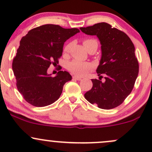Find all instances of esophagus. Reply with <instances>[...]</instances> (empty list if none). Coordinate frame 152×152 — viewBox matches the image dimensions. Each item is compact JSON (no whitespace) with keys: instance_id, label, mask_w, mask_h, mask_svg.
I'll return each instance as SVG.
<instances>
[{"instance_id":"34e87169","label":"esophagus","mask_w":152,"mask_h":152,"mask_svg":"<svg viewBox=\"0 0 152 152\" xmlns=\"http://www.w3.org/2000/svg\"><path fill=\"white\" fill-rule=\"evenodd\" d=\"M73 78H74V79L77 80V81H81V80L82 79V78H81V77H79V76H73Z\"/></svg>"}]
</instances>
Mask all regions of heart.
<instances>
[{
  "label": "heart",
  "instance_id": "obj_1",
  "mask_svg": "<svg viewBox=\"0 0 152 152\" xmlns=\"http://www.w3.org/2000/svg\"><path fill=\"white\" fill-rule=\"evenodd\" d=\"M83 45L85 48L88 51L91 50L94 47H98V43L96 40L92 39V38H88L83 41ZM71 44H68L65 48H64V51L68 52L70 49ZM93 66L91 64L88 62H83L80 61L74 60L72 61L69 62L67 65V68L69 71H71L73 74L77 75L79 76H83L86 75L88 71L92 69Z\"/></svg>",
  "mask_w": 152,
  "mask_h": 152
}]
</instances>
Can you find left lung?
<instances>
[{
  "mask_svg": "<svg viewBox=\"0 0 152 152\" xmlns=\"http://www.w3.org/2000/svg\"><path fill=\"white\" fill-rule=\"evenodd\" d=\"M85 34L96 36L100 41L102 57L96 69L99 78L91 79L93 86L84 94L85 99L103 109L119 106L129 95L139 74L135 48L127 35L106 23L80 28Z\"/></svg>",
  "mask_w": 152,
  "mask_h": 152,
  "instance_id": "obj_1",
  "label": "left lung"
}]
</instances>
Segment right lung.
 Segmentation results:
<instances>
[{
	"label": "right lung",
	"instance_id": "1",
	"mask_svg": "<svg viewBox=\"0 0 152 152\" xmlns=\"http://www.w3.org/2000/svg\"><path fill=\"white\" fill-rule=\"evenodd\" d=\"M79 32L78 28L46 24L21 38L12 69L18 91L28 103L43 107L58 100L64 85L72 77L66 71H59L53 77L47 70L52 64H58L66 40Z\"/></svg>",
	"mask_w": 152,
	"mask_h": 152
}]
</instances>
